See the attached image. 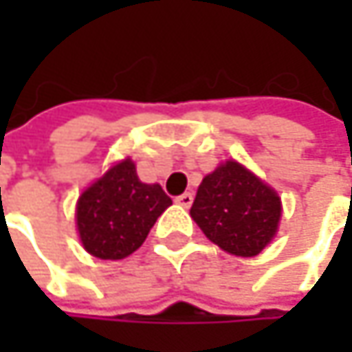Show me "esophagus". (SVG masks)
Returning <instances> with one entry per match:
<instances>
[{"label": "esophagus", "mask_w": 352, "mask_h": 352, "mask_svg": "<svg viewBox=\"0 0 352 352\" xmlns=\"http://www.w3.org/2000/svg\"><path fill=\"white\" fill-rule=\"evenodd\" d=\"M175 201L179 204V206H183V208H189V206H191V201H193V195H191L189 191H185V193L177 195Z\"/></svg>", "instance_id": "esophagus-1"}]
</instances>
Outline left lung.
<instances>
[{"instance_id": "left-lung-1", "label": "left lung", "mask_w": 352, "mask_h": 352, "mask_svg": "<svg viewBox=\"0 0 352 352\" xmlns=\"http://www.w3.org/2000/svg\"><path fill=\"white\" fill-rule=\"evenodd\" d=\"M189 214L222 250L254 256L277 232L281 199L243 165L228 161L204 177Z\"/></svg>"}]
</instances>
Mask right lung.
Instances as JSON below:
<instances>
[{
    "label": "right lung",
    "instance_id": "obj_1",
    "mask_svg": "<svg viewBox=\"0 0 352 352\" xmlns=\"http://www.w3.org/2000/svg\"><path fill=\"white\" fill-rule=\"evenodd\" d=\"M171 204L161 185L142 183L134 163L126 159L81 193L77 201L81 243L98 258H124L146 241Z\"/></svg>",
    "mask_w": 352,
    "mask_h": 352
}]
</instances>
